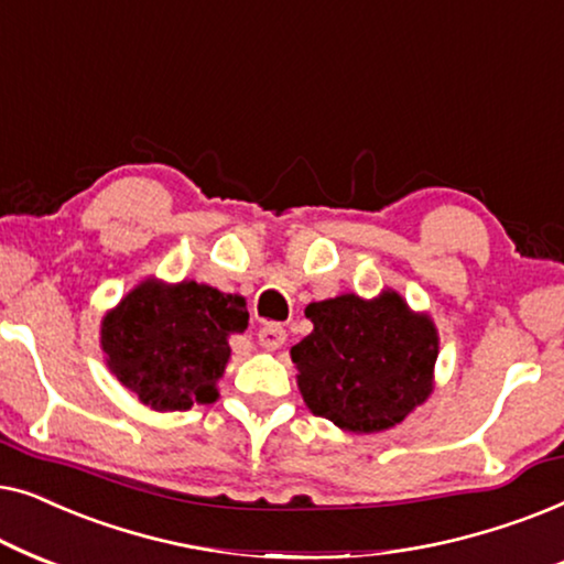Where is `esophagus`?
Listing matches in <instances>:
<instances>
[{"label": "esophagus", "mask_w": 564, "mask_h": 564, "mask_svg": "<svg viewBox=\"0 0 564 564\" xmlns=\"http://www.w3.org/2000/svg\"><path fill=\"white\" fill-rule=\"evenodd\" d=\"M257 338H259V344L264 346V349H280V346L284 344V338H288V330H284L280 323H267L264 328H259V334H257Z\"/></svg>", "instance_id": "34e87169"}]
</instances>
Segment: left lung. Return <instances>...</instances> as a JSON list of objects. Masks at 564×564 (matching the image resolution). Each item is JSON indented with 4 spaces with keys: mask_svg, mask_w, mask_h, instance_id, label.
<instances>
[{
    "mask_svg": "<svg viewBox=\"0 0 564 564\" xmlns=\"http://www.w3.org/2000/svg\"><path fill=\"white\" fill-rule=\"evenodd\" d=\"M313 334L292 346L297 388L313 415L354 434L395 426L431 392L438 336L398 292L341 295L305 307Z\"/></svg>",
    "mask_w": 564,
    "mask_h": 564,
    "instance_id": "left-lung-1",
    "label": "left lung"
}]
</instances>
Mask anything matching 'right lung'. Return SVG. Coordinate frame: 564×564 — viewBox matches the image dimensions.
<instances>
[{"label": "right lung", "mask_w": 564, "mask_h": 564, "mask_svg": "<svg viewBox=\"0 0 564 564\" xmlns=\"http://www.w3.org/2000/svg\"><path fill=\"white\" fill-rule=\"evenodd\" d=\"M249 326L243 297L180 282H143L107 315L102 349L115 377L156 411H187L218 398L228 336Z\"/></svg>", "instance_id": "right-lung-1"}]
</instances>
